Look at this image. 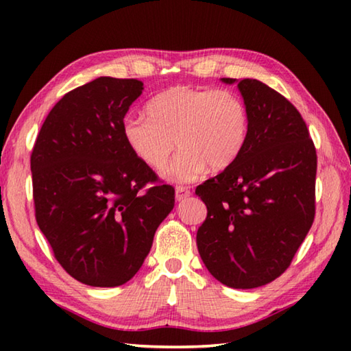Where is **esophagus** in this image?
<instances>
[{"label": "esophagus", "instance_id": "1", "mask_svg": "<svg viewBox=\"0 0 351 351\" xmlns=\"http://www.w3.org/2000/svg\"><path fill=\"white\" fill-rule=\"evenodd\" d=\"M190 197V190L187 187H176L175 190V198L176 201H184L186 198Z\"/></svg>", "mask_w": 351, "mask_h": 351}]
</instances>
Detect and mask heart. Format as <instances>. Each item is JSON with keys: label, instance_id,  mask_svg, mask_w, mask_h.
Wrapping results in <instances>:
<instances>
[{"label": "heart", "instance_id": "obj_1", "mask_svg": "<svg viewBox=\"0 0 351 351\" xmlns=\"http://www.w3.org/2000/svg\"><path fill=\"white\" fill-rule=\"evenodd\" d=\"M147 116H123L122 138L153 170L165 167L180 147V154L164 171L167 180L178 182L198 180L207 165L228 169L240 156L249 133L246 104L230 90L169 86L147 104Z\"/></svg>", "mask_w": 351, "mask_h": 351}]
</instances>
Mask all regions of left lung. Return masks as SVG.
Listing matches in <instances>:
<instances>
[{"label":"left lung","mask_w":351,"mask_h":351,"mask_svg":"<svg viewBox=\"0 0 351 351\" xmlns=\"http://www.w3.org/2000/svg\"><path fill=\"white\" fill-rule=\"evenodd\" d=\"M239 83L249 114L245 148L195 193L207 207L197 232L206 268L229 288L276 280L293 261L316 213V148L295 106L255 79Z\"/></svg>","instance_id":"obj_1"}]
</instances>
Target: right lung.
Wrapping results in <instances>:
<instances>
[{
  "mask_svg": "<svg viewBox=\"0 0 351 351\" xmlns=\"http://www.w3.org/2000/svg\"><path fill=\"white\" fill-rule=\"evenodd\" d=\"M142 90L141 80L99 77L64 94L31 154L38 228L62 268L90 287L127 283L175 206V189L122 138V119Z\"/></svg>",
  "mask_w": 351,
  "mask_h": 351,
  "instance_id": "1",
  "label": "right lung"
}]
</instances>
